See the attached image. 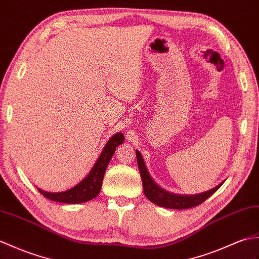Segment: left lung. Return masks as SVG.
<instances>
[{"label": "left lung", "instance_id": "left-lung-1", "mask_svg": "<svg viewBox=\"0 0 259 259\" xmlns=\"http://www.w3.org/2000/svg\"><path fill=\"white\" fill-rule=\"evenodd\" d=\"M136 157H137V164H139V169L142 177L143 188H144L145 196L151 200L152 203L156 204L158 206H162V207L171 208V209H186V208L195 207V206L205 202L206 199L210 197L211 195L223 185L222 183L208 192L197 194V195H192V196H186V195H184L183 196V195L171 194L164 191V189L160 188L159 186H157L156 183L152 180V177L149 176L148 171L145 167L144 159H143L142 155L139 151H136Z\"/></svg>", "mask_w": 259, "mask_h": 259}]
</instances>
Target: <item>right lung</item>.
<instances>
[{
    "instance_id": "right-lung-1",
    "label": "right lung",
    "mask_w": 259,
    "mask_h": 259,
    "mask_svg": "<svg viewBox=\"0 0 259 259\" xmlns=\"http://www.w3.org/2000/svg\"><path fill=\"white\" fill-rule=\"evenodd\" d=\"M124 142L123 133H117L112 136L110 141L107 142L103 152L101 153L99 159L91 169L90 174L86 176L84 180L78 183L76 186L68 189L66 192L62 193H48L38 188V192L41 193L44 197H47L51 200L59 203H66V204H79L85 203L88 200L95 198L99 195L103 178H104L105 170L107 165L113 156V154L116 151V147L122 144Z\"/></svg>"
}]
</instances>
